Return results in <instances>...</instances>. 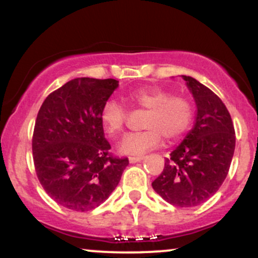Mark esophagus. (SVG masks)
Returning a JSON list of instances; mask_svg holds the SVG:
<instances>
[{
  "label": "esophagus",
  "instance_id": "obj_1",
  "mask_svg": "<svg viewBox=\"0 0 258 258\" xmlns=\"http://www.w3.org/2000/svg\"><path fill=\"white\" fill-rule=\"evenodd\" d=\"M142 160H143V156H131V158H130V162H131V164H135V162L142 161Z\"/></svg>",
  "mask_w": 258,
  "mask_h": 258
}]
</instances>
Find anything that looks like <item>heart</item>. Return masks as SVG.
I'll list each match as a JSON object with an SVG mask.
<instances>
[{"label":"heart","instance_id":"b5f03b06","mask_svg":"<svg viewBox=\"0 0 258 258\" xmlns=\"http://www.w3.org/2000/svg\"><path fill=\"white\" fill-rule=\"evenodd\" d=\"M127 103L135 112H146L142 127L144 131L127 136L120 144V152L141 155L159 147L162 137L174 142L188 131L194 117V108L186 97L171 96L160 87L138 88L127 94ZM130 114L119 103L108 100L100 110V122L106 135L120 137L125 132Z\"/></svg>","mask_w":258,"mask_h":258}]
</instances>
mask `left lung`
I'll use <instances>...</instances> for the list:
<instances>
[{
	"label": "left lung",
	"instance_id": "1",
	"mask_svg": "<svg viewBox=\"0 0 258 258\" xmlns=\"http://www.w3.org/2000/svg\"><path fill=\"white\" fill-rule=\"evenodd\" d=\"M198 106L194 128L165 159V167L152 183L167 203L193 207L205 203L226 179L235 149V131L227 106L210 88L182 76Z\"/></svg>",
	"mask_w": 258,
	"mask_h": 258
}]
</instances>
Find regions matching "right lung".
I'll list each match as a JSON object with an SVG mask.
<instances>
[{
	"label": "right lung",
	"instance_id": "1",
	"mask_svg": "<svg viewBox=\"0 0 258 258\" xmlns=\"http://www.w3.org/2000/svg\"><path fill=\"white\" fill-rule=\"evenodd\" d=\"M119 81L79 78L48 94L32 135L35 171L59 205L86 212L108 199L128 158L112 155L100 110Z\"/></svg>",
	"mask_w": 258,
	"mask_h": 258
}]
</instances>
